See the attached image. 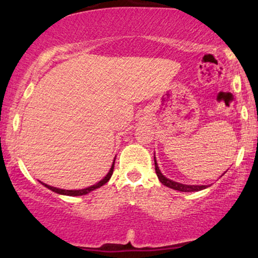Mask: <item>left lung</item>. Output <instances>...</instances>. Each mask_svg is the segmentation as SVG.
Instances as JSON below:
<instances>
[{
	"label": "left lung",
	"instance_id": "8db88e82",
	"mask_svg": "<svg viewBox=\"0 0 258 258\" xmlns=\"http://www.w3.org/2000/svg\"><path fill=\"white\" fill-rule=\"evenodd\" d=\"M155 171H156V174L158 176V178H160L162 184L168 186V188L178 190V191L191 192V191H200V190H203V189L207 188V185H186V184H182V183L174 182V181H171V179L164 177V176L161 174L160 169H158V167H157L156 160H155Z\"/></svg>",
	"mask_w": 258,
	"mask_h": 258
}]
</instances>
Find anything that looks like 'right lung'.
<instances>
[{"instance_id": "1", "label": "right lung", "mask_w": 258, "mask_h": 258, "mask_svg": "<svg viewBox=\"0 0 258 258\" xmlns=\"http://www.w3.org/2000/svg\"><path fill=\"white\" fill-rule=\"evenodd\" d=\"M114 164L115 162L112 163L110 170H109V172L107 174V176L103 179H101L100 182L96 183V184L91 185L89 186V188H86V189H81V190H64V189H58V188H55V186H51V185H48V184H44V183H42L44 186H47L48 189H50L51 191L54 192H57V194H61V195H68V196H81V195H86V194L93 191V190L100 188V186H102L103 184H105L109 179H110L112 172H114Z\"/></svg>"}]
</instances>
